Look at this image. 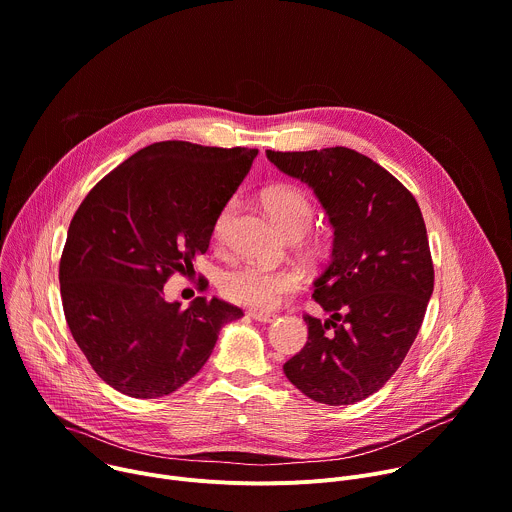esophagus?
Here are the masks:
<instances>
[{"instance_id":"1","label":"esophagus","mask_w":512,"mask_h":512,"mask_svg":"<svg viewBox=\"0 0 512 512\" xmlns=\"http://www.w3.org/2000/svg\"><path fill=\"white\" fill-rule=\"evenodd\" d=\"M249 316L253 318V320H257V322H263V324H269V322H273L275 320V316L273 314H267V312H249Z\"/></svg>"}]
</instances>
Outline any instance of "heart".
I'll use <instances>...</instances> for the list:
<instances>
[{"label":"heart","mask_w":512,"mask_h":512,"mask_svg":"<svg viewBox=\"0 0 512 512\" xmlns=\"http://www.w3.org/2000/svg\"><path fill=\"white\" fill-rule=\"evenodd\" d=\"M273 223L279 231L291 237H304L314 223V208L308 196L296 188H273L263 198ZM235 202H229L214 221V239L221 243L227 237ZM300 287V275L291 269H269L263 265L247 263L227 271L221 279L223 296L239 306L251 310H273L285 294Z\"/></svg>","instance_id":"b5f03b06"}]
</instances>
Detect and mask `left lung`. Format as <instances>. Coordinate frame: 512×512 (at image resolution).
I'll list each match as a JSON object with an SVG mask.
<instances>
[{"label":"left lung","mask_w":512,"mask_h":512,"mask_svg":"<svg viewBox=\"0 0 512 512\" xmlns=\"http://www.w3.org/2000/svg\"><path fill=\"white\" fill-rule=\"evenodd\" d=\"M265 154L314 190L334 231L330 261L314 281V300L330 318L304 316L308 342L283 373L318 403L352 405L393 377L421 328L433 263L419 204L348 148Z\"/></svg>","instance_id":"1"}]
</instances>
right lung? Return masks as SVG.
<instances>
[{
  "instance_id": "right-lung-1",
  "label": "right lung",
  "mask_w": 512,
  "mask_h": 512,
  "mask_svg": "<svg viewBox=\"0 0 512 512\" xmlns=\"http://www.w3.org/2000/svg\"><path fill=\"white\" fill-rule=\"evenodd\" d=\"M257 150L158 141L107 174L83 200L60 257L66 324L115 391L156 399L188 383L221 328L243 310L164 298L172 273L194 269L214 221L249 174Z\"/></svg>"
}]
</instances>
